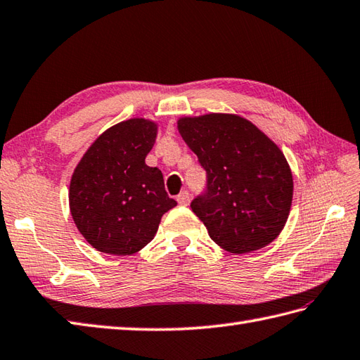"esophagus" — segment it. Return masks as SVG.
Segmentation results:
<instances>
[{
    "instance_id": "34e87169",
    "label": "esophagus",
    "mask_w": 360,
    "mask_h": 360,
    "mask_svg": "<svg viewBox=\"0 0 360 360\" xmlns=\"http://www.w3.org/2000/svg\"><path fill=\"white\" fill-rule=\"evenodd\" d=\"M176 201H178L181 206H187V204L190 202V193L187 192V190H184V192H181L178 196H176Z\"/></svg>"
}]
</instances>
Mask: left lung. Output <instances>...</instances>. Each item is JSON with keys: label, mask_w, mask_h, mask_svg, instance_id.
Wrapping results in <instances>:
<instances>
[{"label": "left lung", "mask_w": 360, "mask_h": 360, "mask_svg": "<svg viewBox=\"0 0 360 360\" xmlns=\"http://www.w3.org/2000/svg\"><path fill=\"white\" fill-rule=\"evenodd\" d=\"M178 131L207 173V190L190 207L210 238L234 255L271 243L293 198L292 170L279 146L236 114L182 117Z\"/></svg>", "instance_id": "left-lung-1"}]
</instances>
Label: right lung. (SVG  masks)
Returning a JSON list of instances; mask_svg holds the SVG:
<instances>
[{"label": "right lung", "mask_w": 360, "mask_h": 360, "mask_svg": "<svg viewBox=\"0 0 360 360\" xmlns=\"http://www.w3.org/2000/svg\"><path fill=\"white\" fill-rule=\"evenodd\" d=\"M158 137V123L129 118L105 129L72 174L70 212L96 251L131 256L156 236L160 218L176 206L164 176L145 158Z\"/></svg>", "instance_id": "1"}]
</instances>
